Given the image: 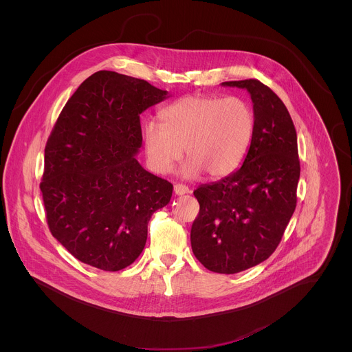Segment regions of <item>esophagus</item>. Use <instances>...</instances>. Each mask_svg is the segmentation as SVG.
<instances>
[{
    "label": "esophagus",
    "mask_w": 352,
    "mask_h": 352,
    "mask_svg": "<svg viewBox=\"0 0 352 352\" xmlns=\"http://www.w3.org/2000/svg\"><path fill=\"white\" fill-rule=\"evenodd\" d=\"M173 192H175L176 195H184V194H188V192H190V188L186 187V186H183V184H176V186L173 187Z\"/></svg>",
    "instance_id": "obj_1"
}]
</instances>
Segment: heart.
Segmentation results:
<instances>
[{
	"label": "heart",
	"instance_id": "1",
	"mask_svg": "<svg viewBox=\"0 0 352 352\" xmlns=\"http://www.w3.org/2000/svg\"><path fill=\"white\" fill-rule=\"evenodd\" d=\"M161 124L144 126V145L151 169L165 175L188 157L182 175L194 179L207 172L223 177L234 172L251 149L256 119L251 104L241 98L188 96L166 105Z\"/></svg>",
	"mask_w": 352,
	"mask_h": 352
}]
</instances>
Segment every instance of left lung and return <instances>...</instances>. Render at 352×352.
Wrapping results in <instances>:
<instances>
[{"label": "left lung", "mask_w": 352, "mask_h": 352, "mask_svg": "<svg viewBox=\"0 0 352 352\" xmlns=\"http://www.w3.org/2000/svg\"><path fill=\"white\" fill-rule=\"evenodd\" d=\"M221 85L250 94L256 130L241 168L194 191L201 210L191 247L207 270L237 274L279 245L296 210L301 168L296 127L283 101L257 80Z\"/></svg>", "instance_id": "8db88e82"}]
</instances>
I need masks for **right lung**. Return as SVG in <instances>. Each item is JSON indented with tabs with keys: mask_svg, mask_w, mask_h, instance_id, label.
Returning <instances> with one entry per match:
<instances>
[{
	"mask_svg": "<svg viewBox=\"0 0 352 352\" xmlns=\"http://www.w3.org/2000/svg\"><path fill=\"white\" fill-rule=\"evenodd\" d=\"M168 98L145 80L100 70L63 107L45 149L41 191L51 234L80 261L119 271L144 251L151 217L173 186L135 158L140 115Z\"/></svg>",
	"mask_w": 352,
	"mask_h": 352,
	"instance_id": "obj_1",
	"label": "right lung"
}]
</instances>
